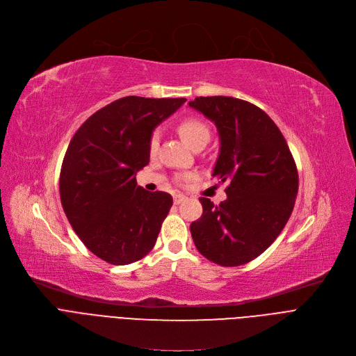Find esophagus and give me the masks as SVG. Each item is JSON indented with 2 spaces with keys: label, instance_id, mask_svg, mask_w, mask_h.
Segmentation results:
<instances>
[{
  "label": "esophagus",
  "instance_id": "obj_1",
  "mask_svg": "<svg viewBox=\"0 0 356 356\" xmlns=\"http://www.w3.org/2000/svg\"><path fill=\"white\" fill-rule=\"evenodd\" d=\"M184 200H186V196H183V195H175V197H173L175 204H180Z\"/></svg>",
  "mask_w": 356,
  "mask_h": 356
}]
</instances>
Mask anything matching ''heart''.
<instances>
[{"label":"heart","instance_id":"b5f03b06","mask_svg":"<svg viewBox=\"0 0 356 356\" xmlns=\"http://www.w3.org/2000/svg\"><path fill=\"white\" fill-rule=\"evenodd\" d=\"M179 133L193 149L210 140L209 127L199 118H186L179 124ZM160 143V130H154L149 138V153L154 154Z\"/></svg>","mask_w":356,"mask_h":356}]
</instances>
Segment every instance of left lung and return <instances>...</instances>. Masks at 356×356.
Returning a JSON list of instances; mask_svg holds the SVG:
<instances>
[{"label": "left lung", "instance_id": "8db88e82", "mask_svg": "<svg viewBox=\"0 0 356 356\" xmlns=\"http://www.w3.org/2000/svg\"><path fill=\"white\" fill-rule=\"evenodd\" d=\"M188 106L216 124L220 154L213 177L227 199L200 197L203 213L191 225L197 250L220 266H241L262 254L288 223L299 177L285 137L257 106L234 97H196Z\"/></svg>", "mask_w": 356, "mask_h": 356}]
</instances>
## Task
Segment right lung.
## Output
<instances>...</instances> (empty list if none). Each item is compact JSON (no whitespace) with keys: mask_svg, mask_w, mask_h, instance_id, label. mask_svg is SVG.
<instances>
[{"mask_svg":"<svg viewBox=\"0 0 356 356\" xmlns=\"http://www.w3.org/2000/svg\"><path fill=\"white\" fill-rule=\"evenodd\" d=\"M186 99H118L71 138L60 172L65 216L84 246L110 265H129L154 246L173 197L137 186L154 127Z\"/></svg>","mask_w":356,"mask_h":356,"instance_id":"obj_1","label":"right lung"}]
</instances>
